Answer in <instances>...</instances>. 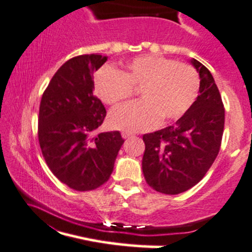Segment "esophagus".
<instances>
[{"mask_svg": "<svg viewBox=\"0 0 252 252\" xmlns=\"http://www.w3.org/2000/svg\"><path fill=\"white\" fill-rule=\"evenodd\" d=\"M134 134L131 133V132H123V138L124 139H127V138H132Z\"/></svg>", "mask_w": 252, "mask_h": 252, "instance_id": "34e87169", "label": "esophagus"}]
</instances>
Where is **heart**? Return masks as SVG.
<instances>
[{
    "mask_svg": "<svg viewBox=\"0 0 252 252\" xmlns=\"http://www.w3.org/2000/svg\"><path fill=\"white\" fill-rule=\"evenodd\" d=\"M200 80L196 70L186 63L144 54L115 70L103 66L94 75V88L108 105H119L138 90L141 102L113 110L110 125L123 131H145L178 120L198 95Z\"/></svg>",
    "mask_w": 252,
    "mask_h": 252,
    "instance_id": "1",
    "label": "heart"
}]
</instances>
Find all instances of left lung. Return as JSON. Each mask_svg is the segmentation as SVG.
Here are the masks:
<instances>
[{"label":"left lung","instance_id":"left-lung-1","mask_svg":"<svg viewBox=\"0 0 252 252\" xmlns=\"http://www.w3.org/2000/svg\"><path fill=\"white\" fill-rule=\"evenodd\" d=\"M190 63L200 76L195 102L175 125L143 136L145 181L170 195L203 180L219 154L224 128V108L211 72L196 59Z\"/></svg>","mask_w":252,"mask_h":252}]
</instances>
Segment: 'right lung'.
I'll use <instances>...</instances> for the list:
<instances>
[{"mask_svg": "<svg viewBox=\"0 0 252 252\" xmlns=\"http://www.w3.org/2000/svg\"><path fill=\"white\" fill-rule=\"evenodd\" d=\"M105 62L100 54L69 59L41 98L38 142L46 164L61 182L79 191L107 182L125 142L119 131L94 134L107 111L93 93V71Z\"/></svg>", "mask_w": 252, "mask_h": 252, "instance_id": "1", "label": "right lung"}]
</instances>
